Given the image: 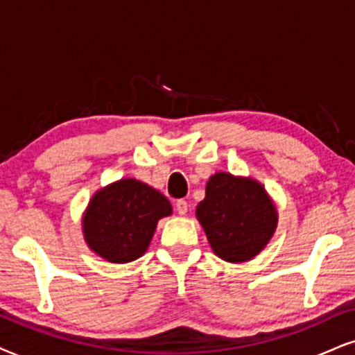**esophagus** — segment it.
Instances as JSON below:
<instances>
[{"label":"esophagus","instance_id":"esophagus-1","mask_svg":"<svg viewBox=\"0 0 355 355\" xmlns=\"http://www.w3.org/2000/svg\"><path fill=\"white\" fill-rule=\"evenodd\" d=\"M175 208H177V211H178V214H187V211H188V203L185 200H178L177 203H175Z\"/></svg>","mask_w":355,"mask_h":355}]
</instances>
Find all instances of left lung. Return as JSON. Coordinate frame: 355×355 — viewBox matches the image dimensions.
<instances>
[{
  "label": "left lung",
  "mask_w": 355,
  "mask_h": 355,
  "mask_svg": "<svg viewBox=\"0 0 355 355\" xmlns=\"http://www.w3.org/2000/svg\"><path fill=\"white\" fill-rule=\"evenodd\" d=\"M196 218L214 254L227 262L255 257L277 227V209L263 187L224 172L209 178Z\"/></svg>",
  "instance_id": "obj_1"
}]
</instances>
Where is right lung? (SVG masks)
I'll list each match as a JSON object with an SVG mask.
<instances>
[{"label": "right lung", "instance_id": "1", "mask_svg": "<svg viewBox=\"0 0 355 355\" xmlns=\"http://www.w3.org/2000/svg\"><path fill=\"white\" fill-rule=\"evenodd\" d=\"M172 214L160 191L128 178L98 191L83 216L85 239L92 250L114 263L131 262L149 248L157 221Z\"/></svg>", "mask_w": 355, "mask_h": 355}]
</instances>
